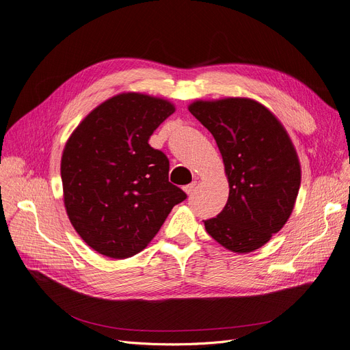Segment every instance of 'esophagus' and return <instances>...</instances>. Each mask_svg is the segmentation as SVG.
<instances>
[{"instance_id":"esophagus-1","label":"esophagus","mask_w":350,"mask_h":350,"mask_svg":"<svg viewBox=\"0 0 350 350\" xmlns=\"http://www.w3.org/2000/svg\"><path fill=\"white\" fill-rule=\"evenodd\" d=\"M195 189H197V180H193L192 184H189V185H187V187L184 188V191H185L188 195H192V193L195 192Z\"/></svg>"}]
</instances>
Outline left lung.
<instances>
[{"label":"left lung","instance_id":"left-lung-1","mask_svg":"<svg viewBox=\"0 0 350 350\" xmlns=\"http://www.w3.org/2000/svg\"><path fill=\"white\" fill-rule=\"evenodd\" d=\"M189 111L213 133L230 184L226 206L204 221L205 230L234 253L254 251L295 206L301 178L295 146L271 111L251 99L198 100Z\"/></svg>","mask_w":350,"mask_h":350}]
</instances>
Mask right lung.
Listing matches in <instances>:
<instances>
[{
	"label": "right lung",
	"instance_id": "add662e5",
	"mask_svg": "<svg viewBox=\"0 0 350 350\" xmlns=\"http://www.w3.org/2000/svg\"><path fill=\"white\" fill-rule=\"evenodd\" d=\"M175 111L141 93H122L86 116L62 157L64 205L89 247L110 258L149 244L187 193L170 183V159L148 141Z\"/></svg>",
	"mask_w": 350,
	"mask_h": 350
}]
</instances>
